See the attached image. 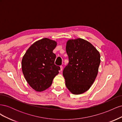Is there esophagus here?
Returning <instances> with one entry per match:
<instances>
[{
  "label": "esophagus",
  "instance_id": "obj_1",
  "mask_svg": "<svg viewBox=\"0 0 122 122\" xmlns=\"http://www.w3.org/2000/svg\"><path fill=\"white\" fill-rule=\"evenodd\" d=\"M62 69H63V67H62V66H60V71H62Z\"/></svg>",
  "mask_w": 122,
  "mask_h": 122
}]
</instances>
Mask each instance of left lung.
Wrapping results in <instances>:
<instances>
[{"mask_svg": "<svg viewBox=\"0 0 122 122\" xmlns=\"http://www.w3.org/2000/svg\"><path fill=\"white\" fill-rule=\"evenodd\" d=\"M66 49L69 60L62 73L66 86L72 94H81L95 81L100 54L90 42L81 38L68 40Z\"/></svg>", "mask_w": 122, "mask_h": 122, "instance_id": "left-lung-1", "label": "left lung"}]
</instances>
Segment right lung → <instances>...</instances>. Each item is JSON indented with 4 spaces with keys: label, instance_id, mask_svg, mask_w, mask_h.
I'll use <instances>...</instances> for the list:
<instances>
[{
    "label": "right lung",
    "instance_id": "right-lung-1",
    "mask_svg": "<svg viewBox=\"0 0 122 122\" xmlns=\"http://www.w3.org/2000/svg\"><path fill=\"white\" fill-rule=\"evenodd\" d=\"M57 42L48 38L37 41L29 47L22 60V70L27 83L36 92L49 88L60 67L54 64L53 50Z\"/></svg>",
    "mask_w": 122,
    "mask_h": 122
}]
</instances>
